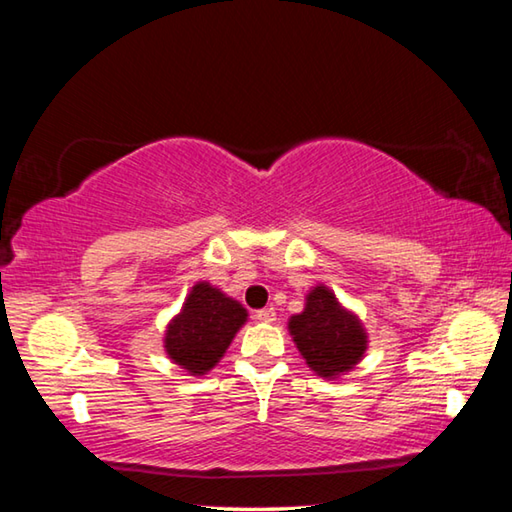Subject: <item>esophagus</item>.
Returning <instances> with one entry per match:
<instances>
[{"label": "esophagus", "instance_id": "esophagus-1", "mask_svg": "<svg viewBox=\"0 0 512 512\" xmlns=\"http://www.w3.org/2000/svg\"><path fill=\"white\" fill-rule=\"evenodd\" d=\"M255 320H259V323H273L275 320V309L273 307H266V309H257L253 314Z\"/></svg>", "mask_w": 512, "mask_h": 512}]
</instances>
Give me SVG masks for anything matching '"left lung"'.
Masks as SVG:
<instances>
[{"instance_id": "8db88e82", "label": "left lung", "mask_w": 512, "mask_h": 512, "mask_svg": "<svg viewBox=\"0 0 512 512\" xmlns=\"http://www.w3.org/2000/svg\"><path fill=\"white\" fill-rule=\"evenodd\" d=\"M289 334L307 366L323 379L348 375L368 350V332L359 316L325 284L311 287L305 309L289 318Z\"/></svg>"}]
</instances>
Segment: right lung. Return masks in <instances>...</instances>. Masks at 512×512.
Returning <instances> with one entry per match:
<instances>
[{"label":"right lung","instance_id":"obj_1","mask_svg":"<svg viewBox=\"0 0 512 512\" xmlns=\"http://www.w3.org/2000/svg\"><path fill=\"white\" fill-rule=\"evenodd\" d=\"M248 311L210 282H196L183 309L164 329L167 357L194 377L207 375L221 361L232 339L246 325Z\"/></svg>","mask_w":512,"mask_h":512}]
</instances>
